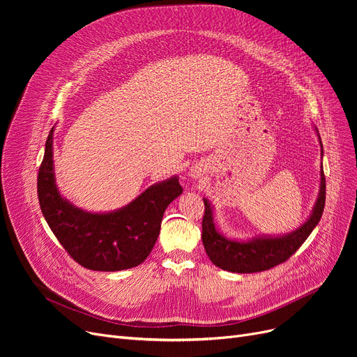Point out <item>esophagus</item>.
I'll list each match as a JSON object with an SVG mask.
<instances>
[{"label": "esophagus", "instance_id": "34e87169", "mask_svg": "<svg viewBox=\"0 0 357 357\" xmlns=\"http://www.w3.org/2000/svg\"><path fill=\"white\" fill-rule=\"evenodd\" d=\"M190 176H191L192 179H198V178H201V176H202V169H201L199 166H194V167H191V169H190Z\"/></svg>", "mask_w": 357, "mask_h": 357}]
</instances>
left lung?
Wrapping results in <instances>:
<instances>
[{"mask_svg":"<svg viewBox=\"0 0 357 357\" xmlns=\"http://www.w3.org/2000/svg\"><path fill=\"white\" fill-rule=\"evenodd\" d=\"M318 135V130H317ZM320 137V135H318ZM321 144V139H320ZM323 149V144H321ZM323 156V150H321ZM320 192L310 218L292 233L278 237H255L248 241L224 237L215 227L213 207L204 198L205 213L202 217V245L213 264L224 271L236 273H255L275 268L288 260L320 222L326 204V176L321 165Z\"/></svg>","mask_w":357,"mask_h":357,"instance_id":"1","label":"left lung"}]
</instances>
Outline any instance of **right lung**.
I'll list each match as a JSON object with an SVG mask.
<instances>
[{"mask_svg": "<svg viewBox=\"0 0 357 357\" xmlns=\"http://www.w3.org/2000/svg\"><path fill=\"white\" fill-rule=\"evenodd\" d=\"M53 128L37 178L40 210L68 255L91 271L116 272L135 268L152 252L163 213L182 194L178 176L142 192L126 207L111 213H88L58 191L53 172Z\"/></svg>", "mask_w": 357, "mask_h": 357, "instance_id": "add662e5", "label": "right lung"}]
</instances>
